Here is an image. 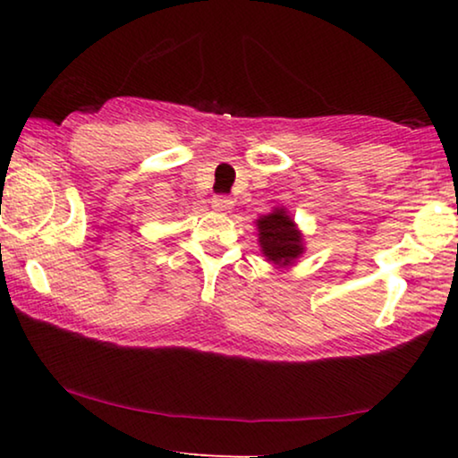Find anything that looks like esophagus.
<instances>
[{"instance_id":"esophagus-1","label":"esophagus","mask_w":458,"mask_h":458,"mask_svg":"<svg viewBox=\"0 0 458 458\" xmlns=\"http://www.w3.org/2000/svg\"><path fill=\"white\" fill-rule=\"evenodd\" d=\"M231 206H233V202L227 196H215L212 198V208H215L216 212H229Z\"/></svg>"}]
</instances>
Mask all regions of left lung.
<instances>
[{"mask_svg":"<svg viewBox=\"0 0 458 458\" xmlns=\"http://www.w3.org/2000/svg\"><path fill=\"white\" fill-rule=\"evenodd\" d=\"M262 254L277 267H290L304 252L302 233L285 208H275L256 221Z\"/></svg>","mask_w":458,"mask_h":458,"instance_id":"1","label":"left lung"}]
</instances>
